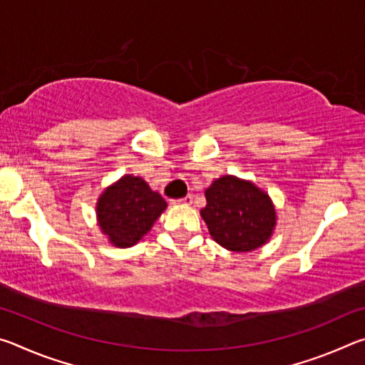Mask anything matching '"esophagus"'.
Returning <instances> with one entry per match:
<instances>
[{"mask_svg": "<svg viewBox=\"0 0 365 365\" xmlns=\"http://www.w3.org/2000/svg\"><path fill=\"white\" fill-rule=\"evenodd\" d=\"M175 202H178V205L190 206L191 202H193V196H191V195H187V196H185V197H180V200H177Z\"/></svg>", "mask_w": 365, "mask_h": 365, "instance_id": "esophagus-1", "label": "esophagus"}]
</instances>
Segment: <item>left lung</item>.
Wrapping results in <instances>:
<instances>
[{
    "mask_svg": "<svg viewBox=\"0 0 365 365\" xmlns=\"http://www.w3.org/2000/svg\"><path fill=\"white\" fill-rule=\"evenodd\" d=\"M200 214L215 243L233 252L261 248L274 235L277 211L267 191L237 175H222L205 191Z\"/></svg>",
    "mask_w": 365,
    "mask_h": 365,
    "instance_id": "left-lung-1",
    "label": "left lung"
}]
</instances>
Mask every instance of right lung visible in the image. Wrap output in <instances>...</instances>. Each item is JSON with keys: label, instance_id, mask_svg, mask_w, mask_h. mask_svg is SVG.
Instances as JSON below:
<instances>
[{"label": "right lung", "instance_id": "right-lung-1", "mask_svg": "<svg viewBox=\"0 0 365 365\" xmlns=\"http://www.w3.org/2000/svg\"><path fill=\"white\" fill-rule=\"evenodd\" d=\"M168 202L141 177L122 175L96 201V224L115 248H130L151 230Z\"/></svg>", "mask_w": 365, "mask_h": 365}]
</instances>
